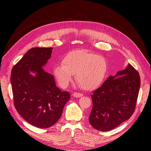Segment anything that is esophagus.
Returning <instances> with one entry per match:
<instances>
[{"mask_svg": "<svg viewBox=\"0 0 151 151\" xmlns=\"http://www.w3.org/2000/svg\"><path fill=\"white\" fill-rule=\"evenodd\" d=\"M73 96L76 97V98H79V97H81L83 96V94L81 93H78V92H74L73 94Z\"/></svg>", "mask_w": 151, "mask_h": 151, "instance_id": "obj_1", "label": "esophagus"}]
</instances>
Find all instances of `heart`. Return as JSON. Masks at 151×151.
Returning a JSON list of instances; mask_svg holds the SVG:
<instances>
[{
    "mask_svg": "<svg viewBox=\"0 0 151 151\" xmlns=\"http://www.w3.org/2000/svg\"><path fill=\"white\" fill-rule=\"evenodd\" d=\"M107 70L105 58L85 50L68 53L62 64L54 68V75L62 88H66L76 73V80L85 90H92L104 80Z\"/></svg>",
    "mask_w": 151,
    "mask_h": 151,
    "instance_id": "b5f03b06",
    "label": "heart"
}]
</instances>
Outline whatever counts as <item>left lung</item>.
<instances>
[{
    "label": "left lung",
    "instance_id": "1",
    "mask_svg": "<svg viewBox=\"0 0 151 151\" xmlns=\"http://www.w3.org/2000/svg\"><path fill=\"white\" fill-rule=\"evenodd\" d=\"M140 83L139 73L129 63L94 91L89 119L93 127L110 131L130 119L135 109Z\"/></svg>",
    "mask_w": 151,
    "mask_h": 151
}]
</instances>
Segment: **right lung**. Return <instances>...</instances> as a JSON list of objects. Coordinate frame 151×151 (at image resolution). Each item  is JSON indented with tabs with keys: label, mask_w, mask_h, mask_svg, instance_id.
Here are the masks:
<instances>
[{
	"label": "right lung",
	"mask_w": 151,
	"mask_h": 151,
	"mask_svg": "<svg viewBox=\"0 0 151 151\" xmlns=\"http://www.w3.org/2000/svg\"><path fill=\"white\" fill-rule=\"evenodd\" d=\"M52 47H33L13 66L11 84L14 105L18 113L36 127L49 128L57 122L70 99L67 91L55 86L54 77L43 70ZM36 73L35 77L29 71Z\"/></svg>",
	"instance_id": "right-lung-1"
}]
</instances>
